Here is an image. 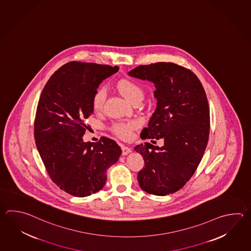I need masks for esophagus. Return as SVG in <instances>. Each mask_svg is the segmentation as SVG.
Instances as JSON below:
<instances>
[{
	"mask_svg": "<svg viewBox=\"0 0 251 251\" xmlns=\"http://www.w3.org/2000/svg\"><path fill=\"white\" fill-rule=\"evenodd\" d=\"M122 150H123V155H127L128 153H130V149L128 148V147H123L122 148Z\"/></svg>",
	"mask_w": 251,
	"mask_h": 251,
	"instance_id": "34e87169",
	"label": "esophagus"
}]
</instances>
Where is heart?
I'll list each match as a JSON object with an SVG mask.
<instances>
[{"label": "heart", "mask_w": 251, "mask_h": 251, "mask_svg": "<svg viewBox=\"0 0 251 251\" xmlns=\"http://www.w3.org/2000/svg\"><path fill=\"white\" fill-rule=\"evenodd\" d=\"M118 90L128 101L133 103L136 101H141L144 98V89L142 86L132 79H122L118 82ZM106 97V92L103 87L98 88L97 92L93 97L92 105L95 111H101L104 100ZM137 124L133 122H120L113 124V133L119 138L128 139L130 138L131 133L136 128Z\"/></svg>", "instance_id": "obj_1"}]
</instances>
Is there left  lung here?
<instances>
[{
    "instance_id": "obj_1",
    "label": "left lung",
    "mask_w": 251,
    "mask_h": 251,
    "mask_svg": "<svg viewBox=\"0 0 251 251\" xmlns=\"http://www.w3.org/2000/svg\"><path fill=\"white\" fill-rule=\"evenodd\" d=\"M128 75L153 82L156 88V109L141 138L152 143L164 139L162 148L149 142L135 147L145 161L138 183L149 194H172L189 181L205 153L210 129L205 89L193 72L173 62L139 65Z\"/></svg>"
}]
</instances>
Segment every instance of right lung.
Here are the masks:
<instances>
[{
	"label": "right lung",
	"mask_w": 251,
	"mask_h": 251,
	"mask_svg": "<svg viewBox=\"0 0 251 251\" xmlns=\"http://www.w3.org/2000/svg\"><path fill=\"white\" fill-rule=\"evenodd\" d=\"M119 71L117 66L71 62L54 72L42 91L34 135L42 161L51 180L74 197H87L103 188L106 171L122 154L106 137L84 142L86 120L94 108L100 83Z\"/></svg>",
	"instance_id": "obj_1"
}]
</instances>
